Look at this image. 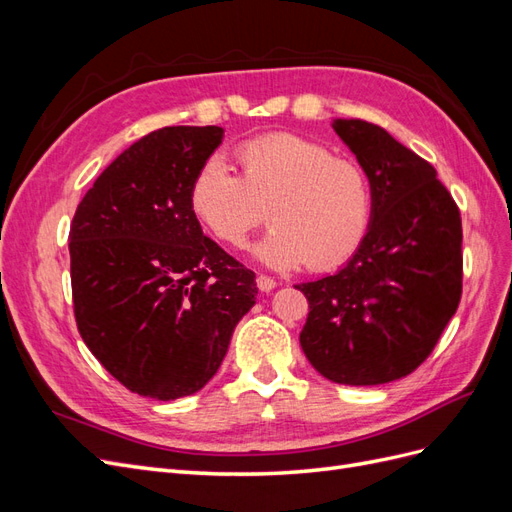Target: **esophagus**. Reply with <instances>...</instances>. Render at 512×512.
<instances>
[{
	"mask_svg": "<svg viewBox=\"0 0 512 512\" xmlns=\"http://www.w3.org/2000/svg\"><path fill=\"white\" fill-rule=\"evenodd\" d=\"M256 284H258V288H260L262 292H271V290L277 286V282L273 280V277H269V275H265V273H258Z\"/></svg>",
	"mask_w": 512,
	"mask_h": 512,
	"instance_id": "esophagus-1",
	"label": "esophagus"
}]
</instances>
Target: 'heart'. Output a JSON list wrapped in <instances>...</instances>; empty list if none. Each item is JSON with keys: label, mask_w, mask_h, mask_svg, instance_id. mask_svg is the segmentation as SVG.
<instances>
[{"label": "heart", "mask_w": 512, "mask_h": 512, "mask_svg": "<svg viewBox=\"0 0 512 512\" xmlns=\"http://www.w3.org/2000/svg\"><path fill=\"white\" fill-rule=\"evenodd\" d=\"M239 175L220 160L200 164L190 183V209L224 245L243 247L269 220L254 252L273 269L324 271L346 262L365 237L371 188L363 166L292 132H269L235 149Z\"/></svg>", "instance_id": "b5f03b06"}]
</instances>
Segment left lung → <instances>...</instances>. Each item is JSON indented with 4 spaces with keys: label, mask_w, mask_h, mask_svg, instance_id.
I'll use <instances>...</instances> for the list:
<instances>
[{
    "label": "left lung",
    "mask_w": 512,
    "mask_h": 512,
    "mask_svg": "<svg viewBox=\"0 0 512 512\" xmlns=\"http://www.w3.org/2000/svg\"><path fill=\"white\" fill-rule=\"evenodd\" d=\"M371 183V224L348 265L299 284L307 361L337 384L404 378L436 348L463 282L461 213L436 168L380 126L337 119Z\"/></svg>",
    "instance_id": "left-lung-1"
}]
</instances>
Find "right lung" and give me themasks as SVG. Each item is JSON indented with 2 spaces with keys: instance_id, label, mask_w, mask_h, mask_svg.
<instances>
[{
  "instance_id": "1",
  "label": "right lung",
  "mask_w": 512,
  "mask_h": 512,
  "mask_svg": "<svg viewBox=\"0 0 512 512\" xmlns=\"http://www.w3.org/2000/svg\"><path fill=\"white\" fill-rule=\"evenodd\" d=\"M218 126L143 136L106 166L70 226L76 327L128 391L170 401L222 365L256 303V275L203 235L190 183L222 143Z\"/></svg>"
}]
</instances>
